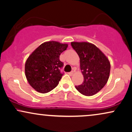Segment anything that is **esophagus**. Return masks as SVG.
Masks as SVG:
<instances>
[{
	"instance_id": "34e87169",
	"label": "esophagus",
	"mask_w": 132,
	"mask_h": 132,
	"mask_svg": "<svg viewBox=\"0 0 132 132\" xmlns=\"http://www.w3.org/2000/svg\"><path fill=\"white\" fill-rule=\"evenodd\" d=\"M73 73V71H71V72H69L68 73V74L69 75H72Z\"/></svg>"
}]
</instances>
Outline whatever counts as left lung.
Returning <instances> with one entry per match:
<instances>
[{
    "instance_id": "obj_1",
    "label": "left lung",
    "mask_w": 132,
    "mask_h": 132,
    "mask_svg": "<svg viewBox=\"0 0 132 132\" xmlns=\"http://www.w3.org/2000/svg\"><path fill=\"white\" fill-rule=\"evenodd\" d=\"M71 46L80 57V69L84 76L83 82L75 87L84 95H94L108 82L110 71L109 61L92 43L72 42Z\"/></svg>"
}]
</instances>
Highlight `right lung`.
<instances>
[{"label":"right lung","mask_w":132,"mask_h":132,"mask_svg":"<svg viewBox=\"0 0 132 132\" xmlns=\"http://www.w3.org/2000/svg\"><path fill=\"white\" fill-rule=\"evenodd\" d=\"M68 46L54 41L45 42L28 57L25 75L29 84L37 92L46 94L59 84L64 74L60 71L63 63L60 60V55Z\"/></svg>","instance_id":"obj_1"}]
</instances>
